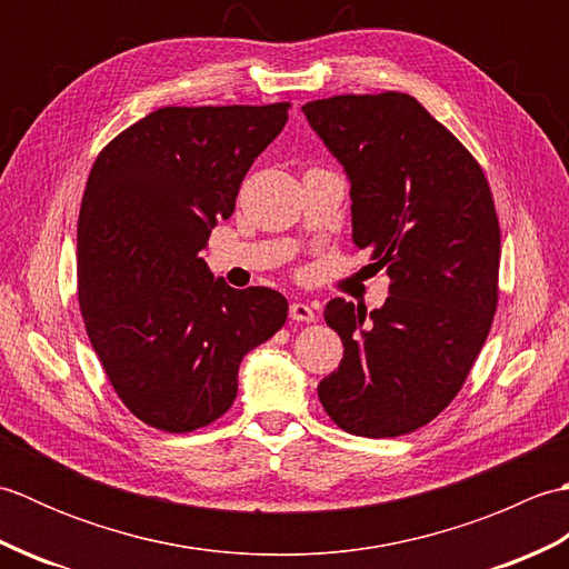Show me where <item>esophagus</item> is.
I'll use <instances>...</instances> for the list:
<instances>
[{
	"label": "esophagus",
	"instance_id": "34e87169",
	"mask_svg": "<svg viewBox=\"0 0 569 569\" xmlns=\"http://www.w3.org/2000/svg\"><path fill=\"white\" fill-rule=\"evenodd\" d=\"M288 316H291V320L296 322H312L316 320V310H312V306L308 303H291V308H288Z\"/></svg>",
	"mask_w": 569,
	"mask_h": 569
}]
</instances>
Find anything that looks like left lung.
<instances>
[{
    "instance_id": "8db88e82",
    "label": "left lung",
    "mask_w": 569,
    "mask_h": 569,
    "mask_svg": "<svg viewBox=\"0 0 569 569\" xmlns=\"http://www.w3.org/2000/svg\"><path fill=\"white\" fill-rule=\"evenodd\" d=\"M352 183V241L391 278L377 310L335 298L325 320L345 357L322 408L361 438H398L450 406L499 303L501 229L485 171L406 92L303 104Z\"/></svg>"
}]
</instances>
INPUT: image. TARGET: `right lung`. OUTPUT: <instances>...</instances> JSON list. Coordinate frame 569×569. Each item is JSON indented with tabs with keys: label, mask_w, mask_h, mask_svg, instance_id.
I'll return each mask as SVG.
<instances>
[{
	"label": "right lung",
	"mask_w": 569,
	"mask_h": 569,
	"mask_svg": "<svg viewBox=\"0 0 569 569\" xmlns=\"http://www.w3.org/2000/svg\"><path fill=\"white\" fill-rule=\"evenodd\" d=\"M288 107H161L92 166L78 220L80 312L117 396L156 430L224 416L241 359L288 318L281 293L237 291L200 259Z\"/></svg>",
	"instance_id": "obj_1"
}]
</instances>
